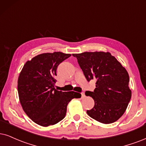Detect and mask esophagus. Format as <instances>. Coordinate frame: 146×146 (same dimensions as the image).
<instances>
[{
    "mask_svg": "<svg viewBox=\"0 0 146 146\" xmlns=\"http://www.w3.org/2000/svg\"><path fill=\"white\" fill-rule=\"evenodd\" d=\"M81 94H82V98H84L86 97V95H85L84 92H82Z\"/></svg>",
    "mask_w": 146,
    "mask_h": 146,
    "instance_id": "34e87169",
    "label": "esophagus"
}]
</instances>
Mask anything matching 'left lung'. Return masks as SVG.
<instances>
[{
	"label": "left lung",
	"instance_id": "1",
	"mask_svg": "<svg viewBox=\"0 0 146 146\" xmlns=\"http://www.w3.org/2000/svg\"><path fill=\"white\" fill-rule=\"evenodd\" d=\"M73 56L88 82L96 79L94 92H86V96H91L95 103L87 113L104 124L115 122L124 114L131 98L127 70L110 52H86Z\"/></svg>",
	"mask_w": 146,
	"mask_h": 146
}]
</instances>
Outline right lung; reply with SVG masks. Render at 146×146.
<instances>
[{
  "label": "right lung",
  "instance_id": "right-lung-1",
  "mask_svg": "<svg viewBox=\"0 0 146 146\" xmlns=\"http://www.w3.org/2000/svg\"><path fill=\"white\" fill-rule=\"evenodd\" d=\"M69 56L60 52L43 53L24 64L18 79V94L24 112L36 124H56L65 117L70 101L82 96L54 88L57 67Z\"/></svg>",
  "mask_w": 146,
  "mask_h": 146
}]
</instances>
